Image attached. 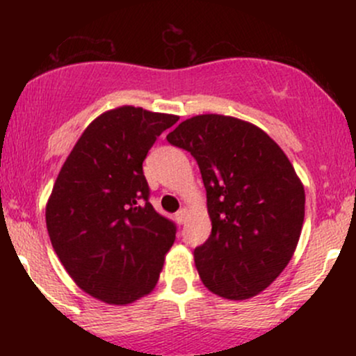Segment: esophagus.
Masks as SVG:
<instances>
[{
  "instance_id": "obj_1",
  "label": "esophagus",
  "mask_w": 356,
  "mask_h": 356,
  "mask_svg": "<svg viewBox=\"0 0 356 356\" xmlns=\"http://www.w3.org/2000/svg\"><path fill=\"white\" fill-rule=\"evenodd\" d=\"M175 218H177V220L181 224H184L187 220V218H189V209L187 207H182L181 211H177V214H175Z\"/></svg>"
}]
</instances>
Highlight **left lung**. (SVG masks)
Returning <instances> with one entry per match:
<instances>
[{"instance_id": "left-lung-1", "label": "left lung", "mask_w": 356, "mask_h": 356, "mask_svg": "<svg viewBox=\"0 0 356 356\" xmlns=\"http://www.w3.org/2000/svg\"><path fill=\"white\" fill-rule=\"evenodd\" d=\"M197 161L212 231L194 249L209 291L227 300L259 295L291 261L305 220V187L280 145L241 118L204 113L167 136Z\"/></svg>"}]
</instances>
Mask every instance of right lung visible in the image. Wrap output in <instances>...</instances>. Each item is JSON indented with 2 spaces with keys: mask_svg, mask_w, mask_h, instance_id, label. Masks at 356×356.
<instances>
[{
  "mask_svg": "<svg viewBox=\"0 0 356 356\" xmlns=\"http://www.w3.org/2000/svg\"><path fill=\"white\" fill-rule=\"evenodd\" d=\"M179 120L124 105L83 130L47 202L51 246L79 288L108 305H129L157 284L175 226L149 202L142 162Z\"/></svg>",
  "mask_w": 356,
  "mask_h": 356,
  "instance_id": "obj_1",
  "label": "right lung"
}]
</instances>
